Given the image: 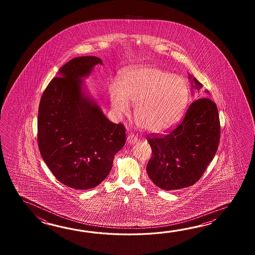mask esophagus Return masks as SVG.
<instances>
[{"label":"esophagus","mask_w":255,"mask_h":255,"mask_svg":"<svg viewBox=\"0 0 255 255\" xmlns=\"http://www.w3.org/2000/svg\"><path fill=\"white\" fill-rule=\"evenodd\" d=\"M137 140H138L137 136H135L134 134H129V135H128V138H127L128 143H129V144H134V143H135Z\"/></svg>","instance_id":"34e87169"}]
</instances>
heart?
I'll use <instances>...</instances> for the list:
<instances>
[{
    "label": "heart",
    "mask_w": 255,
    "mask_h": 255,
    "mask_svg": "<svg viewBox=\"0 0 255 255\" xmlns=\"http://www.w3.org/2000/svg\"><path fill=\"white\" fill-rule=\"evenodd\" d=\"M111 107L119 117L135 106L136 124L150 133H163L178 123L189 102V87L182 76L157 66L127 71L120 87H109Z\"/></svg>",
    "instance_id": "obj_1"
}]
</instances>
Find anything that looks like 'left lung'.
I'll use <instances>...</instances> for the list:
<instances>
[{
    "instance_id": "left-lung-1",
    "label": "left lung",
    "mask_w": 255,
    "mask_h": 255,
    "mask_svg": "<svg viewBox=\"0 0 255 255\" xmlns=\"http://www.w3.org/2000/svg\"><path fill=\"white\" fill-rule=\"evenodd\" d=\"M191 87H203L195 77ZM221 135L216 104L201 98L190 104L181 122L167 134H150L152 156L146 172L161 190H179L195 184L216 154Z\"/></svg>"
}]
</instances>
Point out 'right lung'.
Instances as JSON below:
<instances>
[{
    "label": "right lung",
    "instance_id": "add662e5",
    "mask_svg": "<svg viewBox=\"0 0 255 255\" xmlns=\"http://www.w3.org/2000/svg\"><path fill=\"white\" fill-rule=\"evenodd\" d=\"M96 65H102L96 56L70 60L49 83L39 105L40 153L54 177L76 190L100 184L126 142L125 126L109 121L82 95L81 78Z\"/></svg>",
    "mask_w": 255,
    "mask_h": 255
}]
</instances>
